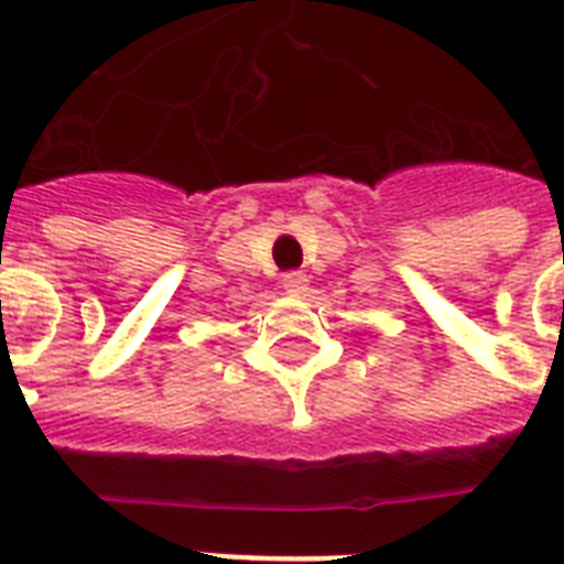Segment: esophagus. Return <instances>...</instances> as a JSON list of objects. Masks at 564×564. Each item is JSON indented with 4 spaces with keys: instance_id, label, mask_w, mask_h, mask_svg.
<instances>
[{
    "instance_id": "obj_1",
    "label": "esophagus",
    "mask_w": 564,
    "mask_h": 564,
    "mask_svg": "<svg viewBox=\"0 0 564 564\" xmlns=\"http://www.w3.org/2000/svg\"><path fill=\"white\" fill-rule=\"evenodd\" d=\"M283 290L290 292V295H304L307 292V274L286 272L283 274Z\"/></svg>"
}]
</instances>
